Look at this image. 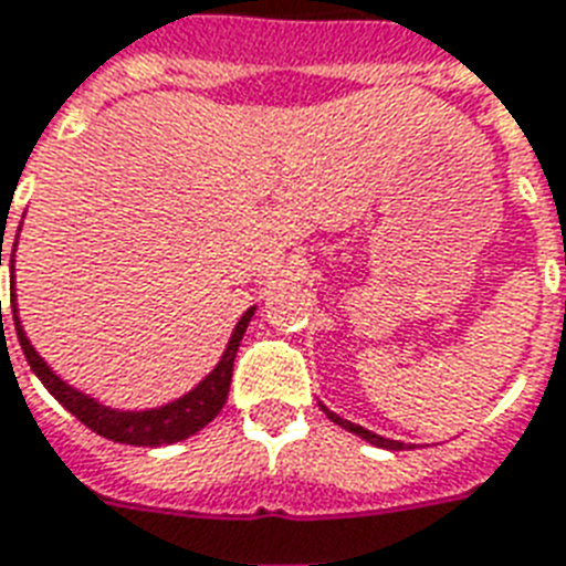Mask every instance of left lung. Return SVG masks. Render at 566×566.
Instances as JSON below:
<instances>
[{
	"instance_id": "1",
	"label": "left lung",
	"mask_w": 566,
	"mask_h": 566,
	"mask_svg": "<svg viewBox=\"0 0 566 566\" xmlns=\"http://www.w3.org/2000/svg\"><path fill=\"white\" fill-rule=\"evenodd\" d=\"M318 407H322L324 413H327V419H331V422H336V424H339V428H345V431L357 433V437H363V440L371 442V446H380V449H389V451H401V449H407L405 442L387 440V437H380V433L366 431V428H363V424L348 422V419H343V416H339V413H333V410H327V407H324V405H318Z\"/></svg>"
}]
</instances>
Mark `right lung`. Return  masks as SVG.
<instances>
[{"mask_svg":"<svg viewBox=\"0 0 566 566\" xmlns=\"http://www.w3.org/2000/svg\"><path fill=\"white\" fill-rule=\"evenodd\" d=\"M0 262H2V244H0ZM11 283H14V253H11ZM2 310V304H0ZM11 313H14V327L17 339L23 345V354L32 371L41 378V384L50 389L52 396L59 398L61 405L67 407L70 413L76 416L78 422L87 424L91 431H96L105 440L126 442V446H168V442H179L197 433L200 428L212 422L214 416L221 413L223 401H227V392H230V380H233V360L235 352H239V343H242L244 331L253 318V306L239 318L233 336L227 343V352L218 360L209 375H206L200 384H197L191 392H186L177 401L170 405L153 407V410H115V407L99 405L96 398L78 392L61 380L55 371L43 363V357L32 348L29 336H25L23 324H20V315H17V301L11 297Z\"/></svg>","mask_w":566,"mask_h":566,"instance_id":"add662e5","label":"right lung"}]
</instances>
